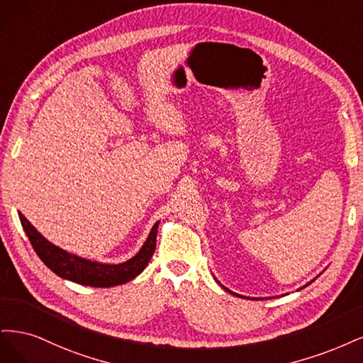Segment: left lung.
Wrapping results in <instances>:
<instances>
[{
    "mask_svg": "<svg viewBox=\"0 0 363 363\" xmlns=\"http://www.w3.org/2000/svg\"><path fill=\"white\" fill-rule=\"evenodd\" d=\"M225 289H226V291H228V292H232V291H229V289H228V288H225ZM232 294H233V296H238V294H235V292H232ZM238 297H241V296H238Z\"/></svg>",
    "mask_w": 363,
    "mask_h": 363,
    "instance_id": "1",
    "label": "left lung"
}]
</instances>
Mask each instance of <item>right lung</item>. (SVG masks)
Returning <instances> with one entry per match:
<instances>
[{"label":"right lung","instance_id":"obj_1","mask_svg":"<svg viewBox=\"0 0 363 363\" xmlns=\"http://www.w3.org/2000/svg\"><path fill=\"white\" fill-rule=\"evenodd\" d=\"M19 220L34 252L38 253L42 262L57 276L72 280V282H77L79 285L108 288L130 282V280H133L135 276H138L145 270L152 258V255L155 252L158 223H155L154 228H152L142 250H140L133 259L123 264L110 265L78 258V256L67 253L60 247H55V245L51 244L48 240H45L21 213Z\"/></svg>","mask_w":363,"mask_h":363}]
</instances>
